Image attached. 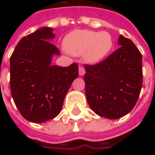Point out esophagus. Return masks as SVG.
<instances>
[{
  "label": "esophagus",
  "instance_id": "34e87169",
  "mask_svg": "<svg viewBox=\"0 0 155 155\" xmlns=\"http://www.w3.org/2000/svg\"><path fill=\"white\" fill-rule=\"evenodd\" d=\"M84 74H85L84 67H83L82 65H80V67H79V74L80 75H84Z\"/></svg>",
  "mask_w": 155,
  "mask_h": 155
}]
</instances>
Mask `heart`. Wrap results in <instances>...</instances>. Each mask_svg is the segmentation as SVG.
<instances>
[{
	"instance_id": "1",
	"label": "heart",
	"mask_w": 155,
	"mask_h": 155,
	"mask_svg": "<svg viewBox=\"0 0 155 155\" xmlns=\"http://www.w3.org/2000/svg\"><path fill=\"white\" fill-rule=\"evenodd\" d=\"M64 45L69 52L75 55L84 54L90 63H97L107 56L114 46V41L106 31H74L65 37Z\"/></svg>"
}]
</instances>
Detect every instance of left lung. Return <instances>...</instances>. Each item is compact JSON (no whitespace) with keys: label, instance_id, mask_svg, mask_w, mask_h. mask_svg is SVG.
Listing matches in <instances>:
<instances>
[{"label":"left lung","instance_id":"1","mask_svg":"<svg viewBox=\"0 0 155 155\" xmlns=\"http://www.w3.org/2000/svg\"><path fill=\"white\" fill-rule=\"evenodd\" d=\"M120 47L95 64H84L85 94L95 114L110 120L133 110L143 83L142 54L131 40L120 35Z\"/></svg>","mask_w":155,"mask_h":155}]
</instances>
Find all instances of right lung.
Wrapping results in <instances>:
<instances>
[{"label":"right lung","instance_id":"right-lung-1","mask_svg":"<svg viewBox=\"0 0 155 155\" xmlns=\"http://www.w3.org/2000/svg\"><path fill=\"white\" fill-rule=\"evenodd\" d=\"M52 28L43 27L19 41L10 59V84L14 102L25 120L42 123L60 114L65 94L79 75L78 64H51L60 51L50 41Z\"/></svg>","mask_w":155,"mask_h":155}]
</instances>
